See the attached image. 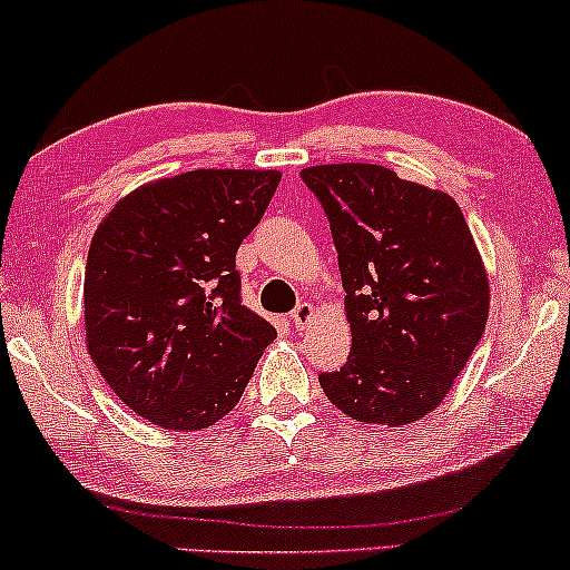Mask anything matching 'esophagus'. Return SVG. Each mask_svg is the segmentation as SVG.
Instances as JSON below:
<instances>
[{
    "mask_svg": "<svg viewBox=\"0 0 570 570\" xmlns=\"http://www.w3.org/2000/svg\"><path fill=\"white\" fill-rule=\"evenodd\" d=\"M314 314H316V308L312 306V303H301V306H295V312H293V324L298 330H303L308 322L314 320Z\"/></svg>",
    "mask_w": 570,
    "mask_h": 570,
    "instance_id": "34e87169",
    "label": "esophagus"
}]
</instances>
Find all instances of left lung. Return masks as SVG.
Segmentation results:
<instances>
[{
	"label": "left lung",
	"mask_w": 570,
	"mask_h": 570,
	"mask_svg": "<svg viewBox=\"0 0 570 570\" xmlns=\"http://www.w3.org/2000/svg\"><path fill=\"white\" fill-rule=\"evenodd\" d=\"M330 219L351 353L322 374L332 405L366 424L424 419L453 390L490 314V279L463 212L382 165L306 167Z\"/></svg>",
	"instance_id": "obj_1"
}]
</instances>
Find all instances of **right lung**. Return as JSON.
<instances>
[{
	"label": "right lung",
	"instance_id": "add662e5",
	"mask_svg": "<svg viewBox=\"0 0 570 570\" xmlns=\"http://www.w3.org/2000/svg\"><path fill=\"white\" fill-rule=\"evenodd\" d=\"M277 169H194L115 204L88 248L86 345L115 395L161 430L196 432L238 405L277 337L240 303L235 254Z\"/></svg>",
	"mask_w": 570,
	"mask_h": 570
}]
</instances>
